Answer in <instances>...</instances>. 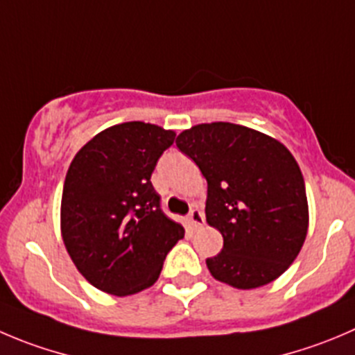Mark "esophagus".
I'll use <instances>...</instances> for the list:
<instances>
[{"label": "esophagus", "instance_id": "obj_1", "mask_svg": "<svg viewBox=\"0 0 355 355\" xmlns=\"http://www.w3.org/2000/svg\"><path fill=\"white\" fill-rule=\"evenodd\" d=\"M188 221H190L191 230H198L202 225H204V212L200 209H193V211L188 214Z\"/></svg>", "mask_w": 355, "mask_h": 355}]
</instances>
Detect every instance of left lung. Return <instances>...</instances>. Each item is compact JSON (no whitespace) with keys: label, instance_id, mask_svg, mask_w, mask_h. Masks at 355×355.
Here are the masks:
<instances>
[{"label":"left lung","instance_id":"left-lung-1","mask_svg":"<svg viewBox=\"0 0 355 355\" xmlns=\"http://www.w3.org/2000/svg\"><path fill=\"white\" fill-rule=\"evenodd\" d=\"M175 144L207 180L205 218L223 235L221 252L205 259L211 275L237 289L281 277L309 230L305 181L291 151L228 121L195 125Z\"/></svg>","mask_w":355,"mask_h":355}]
</instances>
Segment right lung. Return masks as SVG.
<instances>
[{"mask_svg": "<svg viewBox=\"0 0 355 355\" xmlns=\"http://www.w3.org/2000/svg\"><path fill=\"white\" fill-rule=\"evenodd\" d=\"M174 130L144 121L104 129L74 155L60 200V234L74 266L94 288L129 296L158 281L184 228L160 209L151 184Z\"/></svg>", "mask_w": 355, "mask_h": 355, "instance_id": "add662e5", "label": "right lung"}]
</instances>
